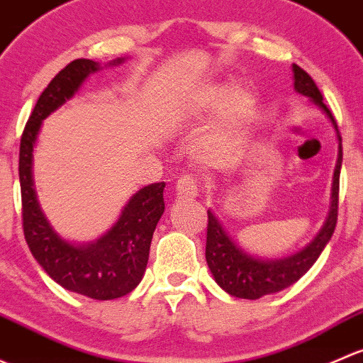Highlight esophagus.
<instances>
[{
  "instance_id": "1",
  "label": "esophagus",
  "mask_w": 363,
  "mask_h": 363,
  "mask_svg": "<svg viewBox=\"0 0 363 363\" xmlns=\"http://www.w3.org/2000/svg\"><path fill=\"white\" fill-rule=\"evenodd\" d=\"M177 197H178V199H183V201L196 199V197H197V183L192 177L185 174V177H182L180 180H178V183H177Z\"/></svg>"
}]
</instances>
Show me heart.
I'll return each instance as SVG.
<instances>
[{
	"label": "heart",
	"mask_w": 363,
	"mask_h": 363,
	"mask_svg": "<svg viewBox=\"0 0 363 363\" xmlns=\"http://www.w3.org/2000/svg\"><path fill=\"white\" fill-rule=\"evenodd\" d=\"M257 99L252 89L236 85L230 89L227 84H211L194 92L180 110L167 113L171 127H180L194 117H203L213 110H218L211 129L197 143V152L203 160H213L248 129L255 117Z\"/></svg>",
	"instance_id": "b5f03b06"
}]
</instances>
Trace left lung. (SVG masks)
<instances>
[{
    "label": "left lung",
    "mask_w": 363,
    "mask_h": 363,
    "mask_svg": "<svg viewBox=\"0 0 363 363\" xmlns=\"http://www.w3.org/2000/svg\"><path fill=\"white\" fill-rule=\"evenodd\" d=\"M294 71V89L298 94L306 96L323 111L328 121L334 125L337 133L339 154L337 164L332 178V194H330V209L325 220L323 227L316 238L306 246L304 250L297 252L295 255L285 257L278 260H264L259 257H253L246 253L241 246L236 245L233 238L225 233L222 223L215 216V213L208 209V234H206V262L211 271L215 281L225 290L227 294L239 298H260L262 295L276 294L285 290L286 286L294 285L298 278L306 274L311 269V265L318 260L320 253L330 241L334 234L335 223H337V204H339V174H341L342 164V141L339 134L337 122L334 115L323 103L320 89L316 87L315 80L298 68L297 65L292 66Z\"/></svg>",
    "instance_id": "left-lung-1"
}]
</instances>
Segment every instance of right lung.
<instances>
[{
    "label": "right lung",
    "instance_id": "obj_1",
    "mask_svg": "<svg viewBox=\"0 0 363 363\" xmlns=\"http://www.w3.org/2000/svg\"><path fill=\"white\" fill-rule=\"evenodd\" d=\"M115 59L110 65H121ZM99 62L74 59L59 71L42 92L26 124L18 152V180L22 196V227L26 242L36 262L55 283L69 292L96 301H111L133 292L140 285L148 264L150 242L164 213V186L152 183L138 190L122 209L110 230L98 241L74 245L66 241L48 223L40 208L33 182V148L42 122L52 111L73 98Z\"/></svg>",
    "mask_w": 363,
    "mask_h": 363
}]
</instances>
